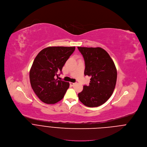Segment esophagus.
<instances>
[{"label":"esophagus","instance_id":"34e87169","mask_svg":"<svg viewBox=\"0 0 147 147\" xmlns=\"http://www.w3.org/2000/svg\"><path fill=\"white\" fill-rule=\"evenodd\" d=\"M76 83H73V82H70V86H73L74 85H76Z\"/></svg>","mask_w":147,"mask_h":147}]
</instances>
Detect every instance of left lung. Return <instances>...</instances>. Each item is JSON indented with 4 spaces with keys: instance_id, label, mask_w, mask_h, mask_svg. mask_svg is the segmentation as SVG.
<instances>
[{
    "instance_id": "left-lung-1",
    "label": "left lung",
    "mask_w": 147,
    "mask_h": 147,
    "mask_svg": "<svg viewBox=\"0 0 147 147\" xmlns=\"http://www.w3.org/2000/svg\"><path fill=\"white\" fill-rule=\"evenodd\" d=\"M85 64V76L90 77L89 86L78 93L80 101L88 107H97L112 96L117 81V70L109 54L101 47H78Z\"/></svg>"
}]
</instances>
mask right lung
<instances>
[{
	"label": "right lung",
	"mask_w": 147,
	"mask_h": 147,
	"mask_svg": "<svg viewBox=\"0 0 147 147\" xmlns=\"http://www.w3.org/2000/svg\"><path fill=\"white\" fill-rule=\"evenodd\" d=\"M75 47L53 46L42 50L35 57L30 70L31 88L44 103L54 104L61 101L69 83L55 79Z\"/></svg>",
	"instance_id": "obj_1"
}]
</instances>
